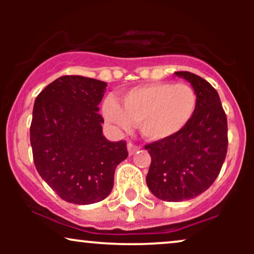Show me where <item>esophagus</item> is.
I'll use <instances>...</instances> for the list:
<instances>
[{
  "instance_id": "esophagus-1",
  "label": "esophagus",
  "mask_w": 254,
  "mask_h": 254,
  "mask_svg": "<svg viewBox=\"0 0 254 254\" xmlns=\"http://www.w3.org/2000/svg\"><path fill=\"white\" fill-rule=\"evenodd\" d=\"M139 149V147H137V145H135V144H132L131 143V142H129V143H127V151H129V155H132L133 153H135V151H137Z\"/></svg>"
}]
</instances>
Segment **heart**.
<instances>
[{
    "label": "heart",
    "mask_w": 254,
    "mask_h": 254,
    "mask_svg": "<svg viewBox=\"0 0 254 254\" xmlns=\"http://www.w3.org/2000/svg\"><path fill=\"white\" fill-rule=\"evenodd\" d=\"M197 109V94L185 83L155 82L138 86L103 104V115L118 129L129 131L138 124L149 142H159L179 133L191 122Z\"/></svg>",
    "instance_id": "1"
}]
</instances>
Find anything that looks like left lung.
Segmentation results:
<instances>
[{
	"mask_svg": "<svg viewBox=\"0 0 254 254\" xmlns=\"http://www.w3.org/2000/svg\"><path fill=\"white\" fill-rule=\"evenodd\" d=\"M174 74L193 87L197 109L179 133L145 145L151 157L145 182L159 199L182 202L199 196L215 182L227 155L228 127L218 93L208 81L190 71Z\"/></svg>",
	"mask_w": 254,
	"mask_h": 254,
	"instance_id": "8db88e82",
	"label": "left lung"
}]
</instances>
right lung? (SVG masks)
Here are the masks:
<instances>
[{
  "mask_svg": "<svg viewBox=\"0 0 254 254\" xmlns=\"http://www.w3.org/2000/svg\"><path fill=\"white\" fill-rule=\"evenodd\" d=\"M107 83L78 75L61 76L38 94L30 139L44 182L68 203L93 204L111 193L127 142L103 135L99 115Z\"/></svg>",
  "mask_w": 254,
  "mask_h": 254,
  "instance_id": "right-lung-1",
  "label": "right lung"
}]
</instances>
